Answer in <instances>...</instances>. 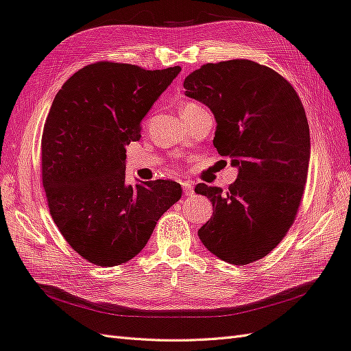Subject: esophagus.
Returning a JSON list of instances; mask_svg holds the SVG:
<instances>
[{"label": "esophagus", "mask_w": 351, "mask_h": 351, "mask_svg": "<svg viewBox=\"0 0 351 351\" xmlns=\"http://www.w3.org/2000/svg\"><path fill=\"white\" fill-rule=\"evenodd\" d=\"M182 187H183V193H184L186 196H192V195H193V186H192V183L183 182V183H182Z\"/></svg>", "instance_id": "obj_1"}]
</instances>
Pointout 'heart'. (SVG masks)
I'll return each instance as SVG.
<instances>
[{
	"instance_id": "obj_1",
	"label": "heart",
	"mask_w": 351,
	"mask_h": 351,
	"mask_svg": "<svg viewBox=\"0 0 351 351\" xmlns=\"http://www.w3.org/2000/svg\"><path fill=\"white\" fill-rule=\"evenodd\" d=\"M199 107H201V106L196 104V102H187V104H184V106L182 107V114H183V113H189V111L196 110V108H199Z\"/></svg>"
}]
</instances>
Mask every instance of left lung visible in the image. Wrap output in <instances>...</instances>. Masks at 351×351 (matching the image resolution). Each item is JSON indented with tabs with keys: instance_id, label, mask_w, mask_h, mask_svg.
Returning a JSON list of instances; mask_svg holds the SVG:
<instances>
[{
	"instance_id": "left-lung-1",
	"label": "left lung",
	"mask_w": 351,
	"mask_h": 351,
	"mask_svg": "<svg viewBox=\"0 0 351 351\" xmlns=\"http://www.w3.org/2000/svg\"><path fill=\"white\" fill-rule=\"evenodd\" d=\"M183 86L213 111V144L238 167L226 191L195 187L215 208L198 230L199 240L225 262L259 261L283 240L301 205L310 162L302 102L283 75L249 59L205 64Z\"/></svg>"
}]
</instances>
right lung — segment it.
Wrapping results in <instances>:
<instances>
[{"instance_id": "add662e5", "label": "right lung", "mask_w": 351, "mask_h": 351, "mask_svg": "<svg viewBox=\"0 0 351 351\" xmlns=\"http://www.w3.org/2000/svg\"><path fill=\"white\" fill-rule=\"evenodd\" d=\"M180 66L144 70L101 61L59 89L41 136V177L65 241L98 267L138 254L164 213L182 198L171 180L126 184V146Z\"/></svg>"}]
</instances>
